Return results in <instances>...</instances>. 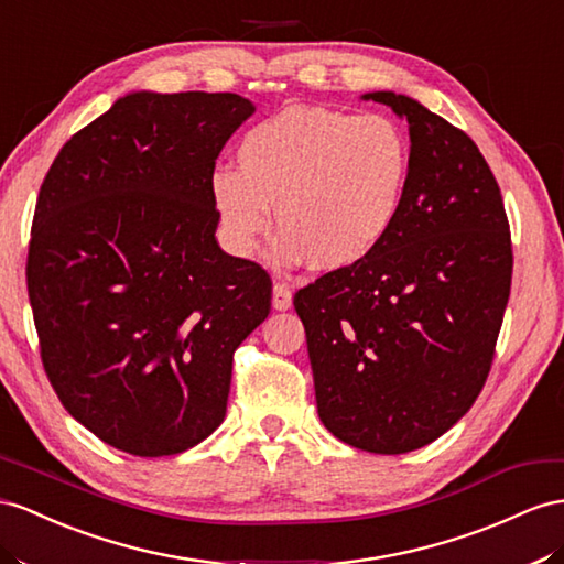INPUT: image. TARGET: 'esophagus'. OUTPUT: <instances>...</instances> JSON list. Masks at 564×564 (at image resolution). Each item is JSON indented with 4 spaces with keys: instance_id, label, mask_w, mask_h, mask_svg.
I'll return each instance as SVG.
<instances>
[{
    "instance_id": "obj_1",
    "label": "esophagus",
    "mask_w": 564,
    "mask_h": 564,
    "mask_svg": "<svg viewBox=\"0 0 564 564\" xmlns=\"http://www.w3.org/2000/svg\"><path fill=\"white\" fill-rule=\"evenodd\" d=\"M271 305H273V310H279V312L291 310V305H293V293H291V288H288L285 283H276V285H273Z\"/></svg>"
}]
</instances>
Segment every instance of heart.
I'll list each match as a JSON object with an SVG mask.
<instances>
[{"label":"heart","mask_w":564,"mask_h":564,"mask_svg":"<svg viewBox=\"0 0 564 564\" xmlns=\"http://www.w3.org/2000/svg\"><path fill=\"white\" fill-rule=\"evenodd\" d=\"M236 169H216L209 191L236 252L252 254L271 205L283 230L276 267L312 259L336 271L362 262L391 234L408 191L412 150L383 113L288 107L259 121L236 150Z\"/></svg>","instance_id":"heart-1"}]
</instances>
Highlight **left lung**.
<instances>
[{"instance_id":"8db88e82","label":"left lung","mask_w":564,"mask_h":564,"mask_svg":"<svg viewBox=\"0 0 564 564\" xmlns=\"http://www.w3.org/2000/svg\"><path fill=\"white\" fill-rule=\"evenodd\" d=\"M410 126L412 166L391 234L362 262L293 297L316 410L377 455L429 445L479 398L512 283V240L474 140L412 97L369 93Z\"/></svg>"}]
</instances>
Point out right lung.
Here are the masks:
<instances>
[{
    "label": "right lung",
    "mask_w": 564,
    "mask_h": 564,
    "mask_svg": "<svg viewBox=\"0 0 564 564\" xmlns=\"http://www.w3.org/2000/svg\"><path fill=\"white\" fill-rule=\"evenodd\" d=\"M252 113L236 93L126 95L42 181L25 264L42 367L117 451L205 441L226 416L236 348L269 316V273L219 248L209 191Z\"/></svg>",
    "instance_id": "add662e5"
}]
</instances>
